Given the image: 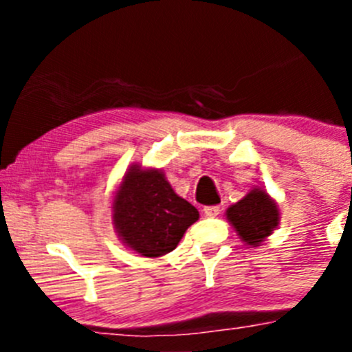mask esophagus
Returning a JSON list of instances; mask_svg holds the SVG:
<instances>
[{
    "mask_svg": "<svg viewBox=\"0 0 352 352\" xmlns=\"http://www.w3.org/2000/svg\"><path fill=\"white\" fill-rule=\"evenodd\" d=\"M204 214L206 217H219L220 214V206H204Z\"/></svg>",
    "mask_w": 352,
    "mask_h": 352,
    "instance_id": "1",
    "label": "esophagus"
}]
</instances>
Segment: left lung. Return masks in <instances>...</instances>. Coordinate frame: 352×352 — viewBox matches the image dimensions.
<instances>
[{"label": "left lung", "instance_id": "obj_1", "mask_svg": "<svg viewBox=\"0 0 352 352\" xmlns=\"http://www.w3.org/2000/svg\"><path fill=\"white\" fill-rule=\"evenodd\" d=\"M227 220L245 245L259 247L278 226V206L263 188H252L241 201L227 208Z\"/></svg>", "mask_w": 352, "mask_h": 352}]
</instances>
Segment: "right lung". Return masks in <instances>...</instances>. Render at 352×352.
<instances>
[{"label":"right lung","mask_w":352,"mask_h":352,"mask_svg":"<svg viewBox=\"0 0 352 352\" xmlns=\"http://www.w3.org/2000/svg\"><path fill=\"white\" fill-rule=\"evenodd\" d=\"M199 211L179 197L160 169L130 166L113 201V223L126 247L144 257H160L178 247Z\"/></svg>","instance_id":"add662e5"}]
</instances>
